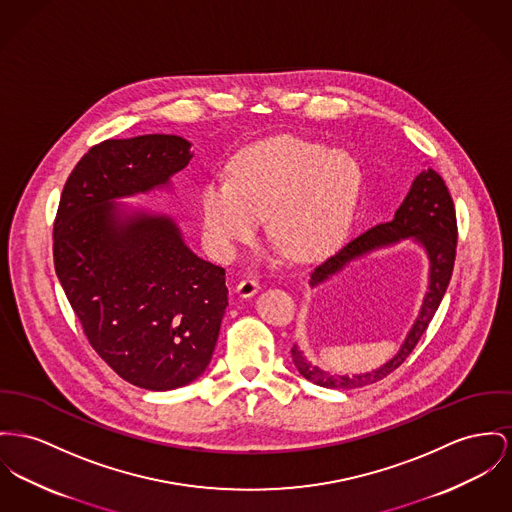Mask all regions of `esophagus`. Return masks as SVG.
Returning a JSON list of instances; mask_svg holds the SVG:
<instances>
[{"label":"esophagus","instance_id":"esophagus-1","mask_svg":"<svg viewBox=\"0 0 512 512\" xmlns=\"http://www.w3.org/2000/svg\"><path fill=\"white\" fill-rule=\"evenodd\" d=\"M258 289H260V283H258L256 279H252V277L242 279L239 285H237V293H239L240 297H244V299H248V297L256 295V293H258Z\"/></svg>","mask_w":512,"mask_h":512}]
</instances>
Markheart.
<instances>
[{
	"instance_id": "1",
	"label": "heart",
	"mask_w": 512,
	"mask_h": 512,
	"mask_svg": "<svg viewBox=\"0 0 512 512\" xmlns=\"http://www.w3.org/2000/svg\"><path fill=\"white\" fill-rule=\"evenodd\" d=\"M363 172L341 149L297 136L256 141L229 163V180L211 178L200 192V221L223 258L258 237L268 213L273 239L295 260H316L347 235Z\"/></svg>"
}]
</instances>
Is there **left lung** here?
Listing matches in <instances>:
<instances>
[{
    "label": "left lung",
    "mask_w": 512,
    "mask_h": 512,
    "mask_svg": "<svg viewBox=\"0 0 512 512\" xmlns=\"http://www.w3.org/2000/svg\"><path fill=\"white\" fill-rule=\"evenodd\" d=\"M413 239L423 246L429 258V289L425 293L423 305L419 310L417 320L409 330L408 338L402 343L400 351L382 367H378L365 375L341 376L330 375L320 367L312 365L305 359L297 345L291 347L293 363L299 373L310 382L326 388H357L365 384H373L384 376L394 373L413 351L417 341L425 334L429 322L433 320L437 308L443 301L446 287L450 283L454 258H456V211L450 192L444 184L441 174L431 167L419 172L409 188L406 200L396 209L394 219L388 223H380L357 239L347 242L334 256L324 260L320 266L310 273V285H320L334 273L341 272L349 262L361 258L376 248L396 244L400 240Z\"/></svg>",
    "instance_id": "obj_1"
}]
</instances>
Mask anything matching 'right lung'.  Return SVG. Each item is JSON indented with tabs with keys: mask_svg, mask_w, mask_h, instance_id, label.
I'll return each instance as SVG.
<instances>
[{
	"mask_svg": "<svg viewBox=\"0 0 512 512\" xmlns=\"http://www.w3.org/2000/svg\"><path fill=\"white\" fill-rule=\"evenodd\" d=\"M184 137L149 134L93 145L64 186L54 268L104 363L145 390L202 375L227 308L225 270L198 258L169 215L126 213L118 198L167 186L190 159Z\"/></svg>",
	"mask_w": 512,
	"mask_h": 512,
	"instance_id": "right-lung-1",
	"label": "right lung"
}]
</instances>
